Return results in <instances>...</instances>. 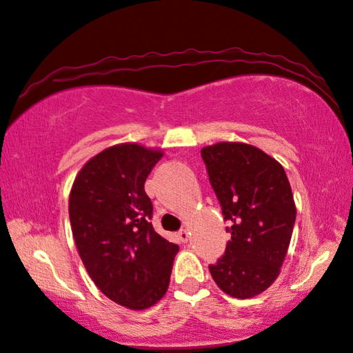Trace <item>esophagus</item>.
Returning a JSON list of instances; mask_svg holds the SVG:
<instances>
[{"label": "esophagus", "mask_w": 353, "mask_h": 353, "mask_svg": "<svg viewBox=\"0 0 353 353\" xmlns=\"http://www.w3.org/2000/svg\"><path fill=\"white\" fill-rule=\"evenodd\" d=\"M190 230L188 229H181L179 230V234H177V236H179V239H181L182 243H186L190 239Z\"/></svg>", "instance_id": "1"}]
</instances>
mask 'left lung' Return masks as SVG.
<instances>
[{"instance_id":"1","label":"left lung","mask_w":353,"mask_h":353,"mask_svg":"<svg viewBox=\"0 0 353 353\" xmlns=\"http://www.w3.org/2000/svg\"><path fill=\"white\" fill-rule=\"evenodd\" d=\"M209 182L230 226L224 254L209 265L215 283L236 299L261 294L279 276L296 221L282 165L243 142L201 148Z\"/></svg>"}]
</instances>
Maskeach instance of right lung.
<instances>
[{"mask_svg":"<svg viewBox=\"0 0 353 353\" xmlns=\"http://www.w3.org/2000/svg\"><path fill=\"white\" fill-rule=\"evenodd\" d=\"M161 150L119 144L88 161L70 194L77 250L94 283L110 301L145 310L163 297L179 245L156 234L145 179Z\"/></svg>","mask_w":353,"mask_h":353,"instance_id":"1","label":"right lung"}]
</instances>
